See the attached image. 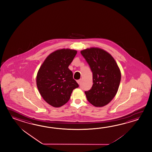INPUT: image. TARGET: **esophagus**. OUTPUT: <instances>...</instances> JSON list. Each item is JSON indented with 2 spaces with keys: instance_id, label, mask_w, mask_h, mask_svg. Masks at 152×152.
<instances>
[{
  "instance_id": "obj_1",
  "label": "esophagus",
  "mask_w": 152,
  "mask_h": 152,
  "mask_svg": "<svg viewBox=\"0 0 152 152\" xmlns=\"http://www.w3.org/2000/svg\"><path fill=\"white\" fill-rule=\"evenodd\" d=\"M77 82L78 84H80L81 83V79H80V80H77Z\"/></svg>"
}]
</instances>
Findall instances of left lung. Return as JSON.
<instances>
[{"mask_svg": "<svg viewBox=\"0 0 152 152\" xmlns=\"http://www.w3.org/2000/svg\"><path fill=\"white\" fill-rule=\"evenodd\" d=\"M93 72V86L85 91L87 99L97 107L108 104L118 92L121 81V71L109 53L98 48L81 51Z\"/></svg>", "mask_w": 152, "mask_h": 152, "instance_id": "1", "label": "left lung"}]
</instances>
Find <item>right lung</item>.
<instances>
[{"mask_svg":"<svg viewBox=\"0 0 152 152\" xmlns=\"http://www.w3.org/2000/svg\"><path fill=\"white\" fill-rule=\"evenodd\" d=\"M77 51L62 49L50 53L38 71L36 83L40 95L49 104L60 107L68 102L72 90L78 87L68 68Z\"/></svg>","mask_w":152,"mask_h":152,"instance_id":"right-lung-1","label":"right lung"}]
</instances>
